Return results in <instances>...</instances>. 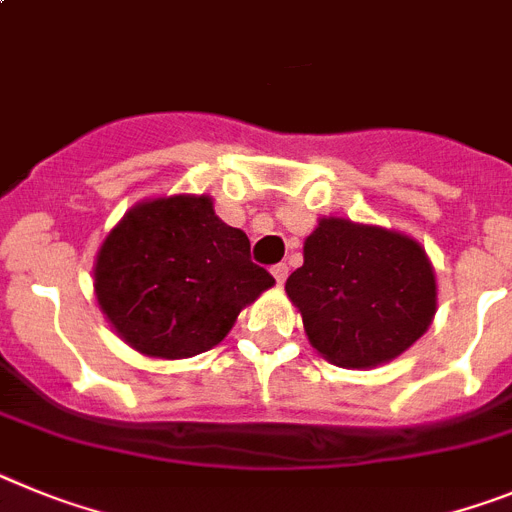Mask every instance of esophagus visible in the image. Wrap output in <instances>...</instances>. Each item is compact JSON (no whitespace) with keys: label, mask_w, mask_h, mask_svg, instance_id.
Wrapping results in <instances>:
<instances>
[{"label":"esophagus","mask_w":512,"mask_h":512,"mask_svg":"<svg viewBox=\"0 0 512 512\" xmlns=\"http://www.w3.org/2000/svg\"><path fill=\"white\" fill-rule=\"evenodd\" d=\"M273 278L278 281V286H283L288 278V265L286 262H278V265H273Z\"/></svg>","instance_id":"1"}]
</instances>
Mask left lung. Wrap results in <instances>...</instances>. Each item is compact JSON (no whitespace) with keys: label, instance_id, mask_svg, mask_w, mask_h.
Masks as SVG:
<instances>
[{"label":"left lung","instance_id":"8db88e82","mask_svg":"<svg viewBox=\"0 0 512 512\" xmlns=\"http://www.w3.org/2000/svg\"><path fill=\"white\" fill-rule=\"evenodd\" d=\"M286 293L309 342L342 368H373L420 340L435 314V275L415 239L381 226L322 219Z\"/></svg>","mask_w":512,"mask_h":512}]
</instances>
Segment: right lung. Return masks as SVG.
Returning a JSON list of instances; mask_svg holds the SVG:
<instances>
[{"instance_id": "obj_1", "label": "right lung", "mask_w": 512, "mask_h": 512, "mask_svg": "<svg viewBox=\"0 0 512 512\" xmlns=\"http://www.w3.org/2000/svg\"><path fill=\"white\" fill-rule=\"evenodd\" d=\"M275 283L250 239L213 213L208 195L133 206L97 252L95 293L118 335L151 358L219 345L237 314Z\"/></svg>"}]
</instances>
